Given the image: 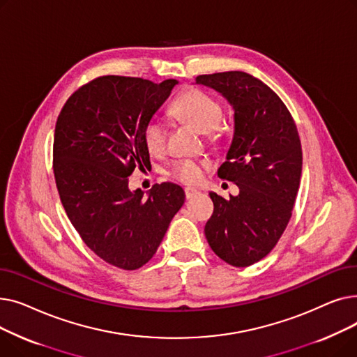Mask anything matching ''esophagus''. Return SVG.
I'll use <instances>...</instances> for the list:
<instances>
[{
    "label": "esophagus",
    "mask_w": 357,
    "mask_h": 357,
    "mask_svg": "<svg viewBox=\"0 0 357 357\" xmlns=\"http://www.w3.org/2000/svg\"><path fill=\"white\" fill-rule=\"evenodd\" d=\"M197 195H199V191H197L195 188H185V197H186V199H191V198H194V197H197Z\"/></svg>",
    "instance_id": "esophagus-1"
}]
</instances>
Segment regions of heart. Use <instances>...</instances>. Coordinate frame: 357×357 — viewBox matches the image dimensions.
<instances>
[{"instance_id":"heart-1","label":"heart","mask_w":357,"mask_h":357,"mask_svg":"<svg viewBox=\"0 0 357 357\" xmlns=\"http://www.w3.org/2000/svg\"><path fill=\"white\" fill-rule=\"evenodd\" d=\"M171 111L175 117L183 120L201 133L213 136L222 119L221 104L211 97L210 93L201 89H190L179 96L171 105ZM166 124L155 116L150 119L143 130V140L150 153H160L165 146ZM204 163L183 159L178 160L172 167V176L183 183H197L202 178Z\"/></svg>"}]
</instances>
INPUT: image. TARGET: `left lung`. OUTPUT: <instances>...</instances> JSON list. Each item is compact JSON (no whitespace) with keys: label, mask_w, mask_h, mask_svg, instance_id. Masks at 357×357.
I'll list each match as a JSON object with an SVG mask.
<instances>
[{"label":"left lung","mask_w":357,"mask_h":357,"mask_svg":"<svg viewBox=\"0 0 357 357\" xmlns=\"http://www.w3.org/2000/svg\"><path fill=\"white\" fill-rule=\"evenodd\" d=\"M195 84L217 91L234 111L218 176L234 182L238 195L226 199L210 192L214 213L205 237L220 259L246 268L264 259L288 226L303 172L301 142L282 100L252 75H199Z\"/></svg>","instance_id":"1"}]
</instances>
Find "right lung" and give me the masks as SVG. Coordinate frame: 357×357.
Returning a JSON list of instances; mask_svg holds the SVG:
<instances>
[{
	"label": "right lung",
	"mask_w": 357,
	"mask_h": 357,
	"mask_svg": "<svg viewBox=\"0 0 357 357\" xmlns=\"http://www.w3.org/2000/svg\"><path fill=\"white\" fill-rule=\"evenodd\" d=\"M176 79L101 77L63 105L54 128L53 172L63 208L85 245L126 271L153 257L185 202L176 183L131 191L128 176L150 160L146 123L171 96Z\"/></svg>",
	"instance_id": "1"
}]
</instances>
